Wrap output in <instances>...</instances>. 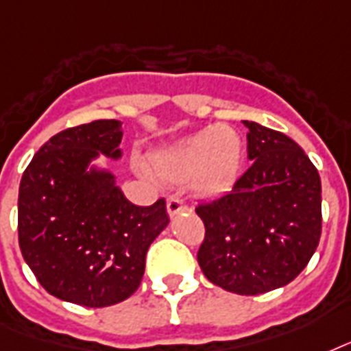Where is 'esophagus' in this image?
<instances>
[{"mask_svg": "<svg viewBox=\"0 0 351 351\" xmlns=\"http://www.w3.org/2000/svg\"><path fill=\"white\" fill-rule=\"evenodd\" d=\"M167 210L168 214H170V218H173V216H178V214L189 210V206L184 205L183 199H179L176 195H170L167 199Z\"/></svg>", "mask_w": 351, "mask_h": 351, "instance_id": "1", "label": "esophagus"}]
</instances>
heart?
<instances>
[{"instance_id":"b5f03b06","label":"heart","mask_w":351,"mask_h":351,"mask_svg":"<svg viewBox=\"0 0 351 351\" xmlns=\"http://www.w3.org/2000/svg\"><path fill=\"white\" fill-rule=\"evenodd\" d=\"M240 135L223 124H214L152 157V168L170 183L192 179L195 192L219 194L234 183L241 168Z\"/></svg>"}]
</instances>
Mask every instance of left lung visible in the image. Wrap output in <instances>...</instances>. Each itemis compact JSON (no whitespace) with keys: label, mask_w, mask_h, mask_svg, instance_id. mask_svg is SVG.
Wrapping results in <instances>:
<instances>
[{"label":"left lung","mask_w":351,"mask_h":351,"mask_svg":"<svg viewBox=\"0 0 351 351\" xmlns=\"http://www.w3.org/2000/svg\"><path fill=\"white\" fill-rule=\"evenodd\" d=\"M252 165L232 190L195 206L205 223L197 262L206 278L236 295L289 284L319 245L320 176L300 146L243 121Z\"/></svg>","instance_id":"obj_1"}]
</instances>
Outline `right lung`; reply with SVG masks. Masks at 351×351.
Here are the masks:
<instances>
[{
	"mask_svg": "<svg viewBox=\"0 0 351 351\" xmlns=\"http://www.w3.org/2000/svg\"><path fill=\"white\" fill-rule=\"evenodd\" d=\"M121 121L56 133L32 157L18 195V238L27 265L53 297L106 308L137 291L148 247L168 225L165 199L137 206L99 154L122 156Z\"/></svg>",
	"mask_w": 351,
	"mask_h": 351,
	"instance_id": "1",
	"label": "right lung"
}]
</instances>
